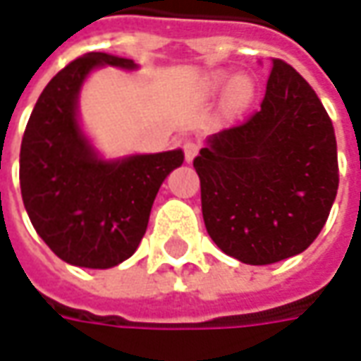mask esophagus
Masks as SVG:
<instances>
[{"label": "esophagus", "mask_w": 361, "mask_h": 361, "mask_svg": "<svg viewBox=\"0 0 361 361\" xmlns=\"http://www.w3.org/2000/svg\"><path fill=\"white\" fill-rule=\"evenodd\" d=\"M197 152H200V144L197 142H193V140H185L183 142V154H185V160L191 161L195 156H197Z\"/></svg>", "instance_id": "34e87169"}]
</instances>
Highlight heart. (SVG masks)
<instances>
[{
	"instance_id": "obj_1",
	"label": "heart",
	"mask_w": 361,
	"mask_h": 361,
	"mask_svg": "<svg viewBox=\"0 0 361 361\" xmlns=\"http://www.w3.org/2000/svg\"><path fill=\"white\" fill-rule=\"evenodd\" d=\"M229 80H232L231 83L228 82ZM227 84L230 85L225 92L227 106L233 110L245 109L255 94V82L249 75H237L231 78V75L225 71H215L203 78V90L205 94H219Z\"/></svg>"
}]
</instances>
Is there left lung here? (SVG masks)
I'll list each match as a JSON object with an SVG mask.
<instances>
[{"mask_svg": "<svg viewBox=\"0 0 361 361\" xmlns=\"http://www.w3.org/2000/svg\"><path fill=\"white\" fill-rule=\"evenodd\" d=\"M193 168L213 243L245 264L279 263L306 251L330 215L334 126L312 87L273 59L261 110L212 134Z\"/></svg>", "mask_w": 361, "mask_h": 361, "instance_id": "1", "label": "left lung"}]
</instances>
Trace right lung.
Returning a JSON list of instances; mask_svg holds the SVG:
<instances>
[{"label":"right lung","mask_w":361,"mask_h":361,"mask_svg":"<svg viewBox=\"0 0 361 361\" xmlns=\"http://www.w3.org/2000/svg\"><path fill=\"white\" fill-rule=\"evenodd\" d=\"M100 67L136 71L132 59L87 53L51 78L27 122L19 183L39 237L65 263L112 269L130 259L164 180L183 152L104 158L82 130L78 97Z\"/></svg>","instance_id":"right-lung-1"}]
</instances>
